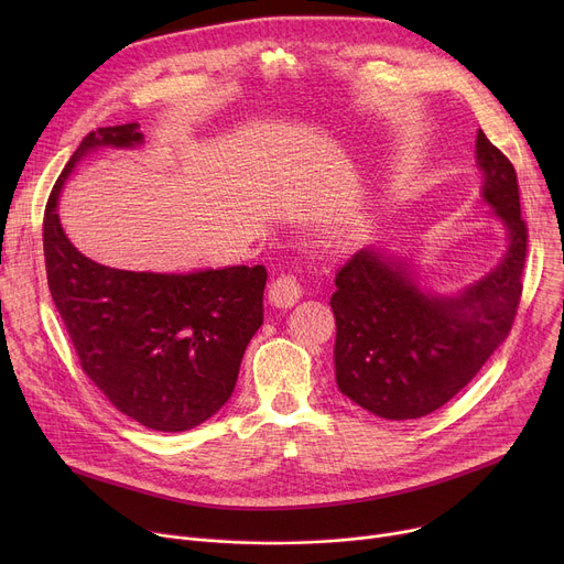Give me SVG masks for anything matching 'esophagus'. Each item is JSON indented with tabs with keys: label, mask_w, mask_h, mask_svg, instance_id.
Segmentation results:
<instances>
[{
	"label": "esophagus",
	"mask_w": 564,
	"mask_h": 564,
	"mask_svg": "<svg viewBox=\"0 0 564 564\" xmlns=\"http://www.w3.org/2000/svg\"><path fill=\"white\" fill-rule=\"evenodd\" d=\"M302 297V283L294 274H281L270 285V302L279 308L294 306Z\"/></svg>",
	"instance_id": "34e87169"
}]
</instances>
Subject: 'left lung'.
<instances>
[{"mask_svg":"<svg viewBox=\"0 0 564 564\" xmlns=\"http://www.w3.org/2000/svg\"><path fill=\"white\" fill-rule=\"evenodd\" d=\"M482 196L510 232L496 270L462 297L436 300L419 290L398 262L372 249L336 272L338 389L379 419L409 421L436 411L480 372L512 332L523 290L528 226L521 217L512 162L478 132Z\"/></svg>","mask_w":564,"mask_h":564,"instance_id":"obj_1","label":"left lung"}]
</instances>
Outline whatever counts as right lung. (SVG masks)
I'll use <instances>...</instances> for the list:
<instances>
[{"label":"right lung","instance_id":"add662e5","mask_svg":"<svg viewBox=\"0 0 564 564\" xmlns=\"http://www.w3.org/2000/svg\"><path fill=\"white\" fill-rule=\"evenodd\" d=\"M137 123L88 132L56 177L43 217L52 302L84 375L132 421L185 432L232 395L245 349L262 324L264 264L194 274L126 272L79 253L56 215L58 189L96 145L141 143Z\"/></svg>","mask_w":564,"mask_h":564}]
</instances>
